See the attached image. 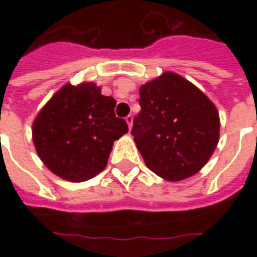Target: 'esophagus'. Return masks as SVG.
I'll list each match as a JSON object with an SVG mask.
<instances>
[{"label": "esophagus", "instance_id": "esophagus-1", "mask_svg": "<svg viewBox=\"0 0 257 257\" xmlns=\"http://www.w3.org/2000/svg\"><path fill=\"white\" fill-rule=\"evenodd\" d=\"M125 121H126V124H128L129 129H132V124H133V116H131V114H129V116H126V117H125Z\"/></svg>", "mask_w": 257, "mask_h": 257}]
</instances>
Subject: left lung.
Listing matches in <instances>:
<instances>
[{"mask_svg": "<svg viewBox=\"0 0 257 257\" xmlns=\"http://www.w3.org/2000/svg\"><path fill=\"white\" fill-rule=\"evenodd\" d=\"M132 135L145 164L168 181L196 175L219 143V112L180 74L165 72L140 88Z\"/></svg>", "mask_w": 257, "mask_h": 257, "instance_id": "8db88e82", "label": "left lung"}]
</instances>
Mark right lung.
<instances>
[{
    "label": "right lung",
    "mask_w": 257,
    "mask_h": 257,
    "mask_svg": "<svg viewBox=\"0 0 257 257\" xmlns=\"http://www.w3.org/2000/svg\"><path fill=\"white\" fill-rule=\"evenodd\" d=\"M114 106V98L102 96L93 82L62 86L33 122V143L42 163L73 183L104 171L114 140L128 132Z\"/></svg>",
    "instance_id": "obj_1"
}]
</instances>
